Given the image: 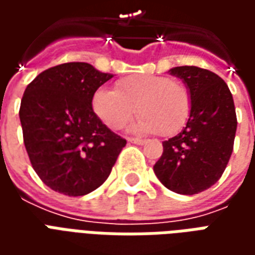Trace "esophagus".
I'll return each instance as SVG.
<instances>
[{"label": "esophagus", "mask_w": 255, "mask_h": 255, "mask_svg": "<svg viewBox=\"0 0 255 255\" xmlns=\"http://www.w3.org/2000/svg\"><path fill=\"white\" fill-rule=\"evenodd\" d=\"M128 142H129V143H135V144L146 143V140H144V139H140V138H128Z\"/></svg>", "instance_id": "obj_1"}]
</instances>
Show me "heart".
<instances>
[{
    "instance_id": "obj_1",
    "label": "heart",
    "mask_w": 255,
    "mask_h": 255,
    "mask_svg": "<svg viewBox=\"0 0 255 255\" xmlns=\"http://www.w3.org/2000/svg\"><path fill=\"white\" fill-rule=\"evenodd\" d=\"M115 90L100 87L93 95V111L113 131L128 124L136 111L135 128L142 132L173 136L187 124L191 95L180 82L157 75H131L116 82Z\"/></svg>"
}]
</instances>
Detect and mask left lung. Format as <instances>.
<instances>
[{"instance_id":"obj_1","label":"left lung","mask_w":255,"mask_h":255,"mask_svg":"<svg viewBox=\"0 0 255 255\" xmlns=\"http://www.w3.org/2000/svg\"><path fill=\"white\" fill-rule=\"evenodd\" d=\"M171 75L183 79L191 95V113L176 136L162 142L154 173L168 190L198 194L219 180L231 158L235 140V105L219 75L198 67H175Z\"/></svg>"}]
</instances>
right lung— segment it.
Listing matches in <instances>:
<instances>
[{
  "label": "right lung",
  "instance_id": "obj_1",
  "mask_svg": "<svg viewBox=\"0 0 255 255\" xmlns=\"http://www.w3.org/2000/svg\"><path fill=\"white\" fill-rule=\"evenodd\" d=\"M113 78L91 64L65 63L31 82L20 104V123L31 165L47 187L69 197L105 182L127 140L93 111V95Z\"/></svg>",
  "mask_w": 255,
  "mask_h": 255
}]
</instances>
